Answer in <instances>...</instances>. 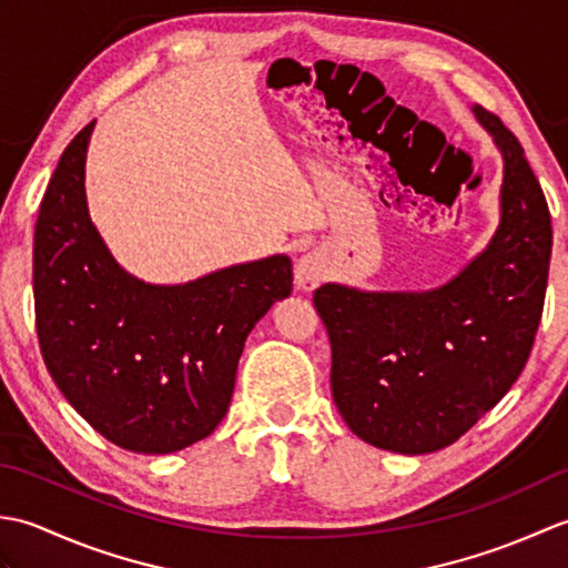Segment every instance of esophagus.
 <instances>
[{
	"mask_svg": "<svg viewBox=\"0 0 568 568\" xmlns=\"http://www.w3.org/2000/svg\"><path fill=\"white\" fill-rule=\"evenodd\" d=\"M324 277V261L317 253H305L303 258L295 263V285L300 291H315Z\"/></svg>",
	"mask_w": 568,
	"mask_h": 568,
	"instance_id": "obj_1",
	"label": "esophagus"
}]
</instances>
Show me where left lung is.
Wrapping results in <instances>:
<instances>
[{
	"label": "left lung",
	"instance_id": "left-lung-1",
	"mask_svg": "<svg viewBox=\"0 0 568 568\" xmlns=\"http://www.w3.org/2000/svg\"><path fill=\"white\" fill-rule=\"evenodd\" d=\"M503 153L500 226L454 281L425 293L327 283L315 310L332 344V395L356 437L397 454L454 444L500 403L545 307L551 216L520 141L474 106Z\"/></svg>",
	"mask_w": 568,
	"mask_h": 568
}]
</instances>
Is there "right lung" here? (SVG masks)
<instances>
[{
	"instance_id": "right-lung-1",
	"label": "right lung",
	"mask_w": 568,
	"mask_h": 568,
	"mask_svg": "<svg viewBox=\"0 0 568 568\" xmlns=\"http://www.w3.org/2000/svg\"><path fill=\"white\" fill-rule=\"evenodd\" d=\"M94 122L68 143L33 234L36 332L51 378L104 439L171 454L210 437L229 409L256 322L293 291L271 256L185 285L129 275L90 222L84 155Z\"/></svg>"
}]
</instances>
